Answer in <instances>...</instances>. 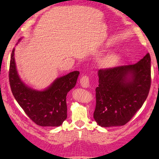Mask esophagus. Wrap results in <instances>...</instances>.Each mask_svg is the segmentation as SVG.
I'll return each mask as SVG.
<instances>
[{
	"label": "esophagus",
	"instance_id": "1",
	"mask_svg": "<svg viewBox=\"0 0 159 159\" xmlns=\"http://www.w3.org/2000/svg\"><path fill=\"white\" fill-rule=\"evenodd\" d=\"M80 84L82 87L87 88L89 87V79L87 76H83L80 79Z\"/></svg>",
	"mask_w": 159,
	"mask_h": 159
}]
</instances>
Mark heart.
<instances>
[{"label":"heart","instance_id":"heart-1","mask_svg":"<svg viewBox=\"0 0 159 159\" xmlns=\"http://www.w3.org/2000/svg\"><path fill=\"white\" fill-rule=\"evenodd\" d=\"M119 59V55L116 52H112L106 55L105 57H104L100 60V65H102L104 67H111L114 66L115 64H116Z\"/></svg>","mask_w":159,"mask_h":159}]
</instances>
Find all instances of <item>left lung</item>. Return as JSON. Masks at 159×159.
Masks as SVG:
<instances>
[{"mask_svg":"<svg viewBox=\"0 0 159 159\" xmlns=\"http://www.w3.org/2000/svg\"><path fill=\"white\" fill-rule=\"evenodd\" d=\"M150 62L147 53L133 65L98 71L93 118L99 126H123L142 107L150 88Z\"/></svg>","mask_w":159,"mask_h":159,"instance_id":"obj_1","label":"left lung"}]
</instances>
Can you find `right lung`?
Returning <instances> with one entry per match:
<instances>
[{
	"instance_id": "1",
	"label": "right lung",
	"mask_w": 159,
	"mask_h": 159,
	"mask_svg": "<svg viewBox=\"0 0 159 159\" xmlns=\"http://www.w3.org/2000/svg\"><path fill=\"white\" fill-rule=\"evenodd\" d=\"M15 50L14 48L11 52L9 74L15 99L36 124L41 126H61L67 118V94L75 87L80 72L74 71L57 78L43 90L33 89L20 79L16 67Z\"/></svg>"
}]
</instances>
